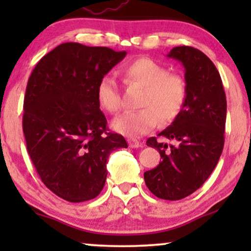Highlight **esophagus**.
I'll return each instance as SVG.
<instances>
[{
    "label": "esophagus",
    "mask_w": 251,
    "mask_h": 251,
    "mask_svg": "<svg viewBox=\"0 0 251 251\" xmlns=\"http://www.w3.org/2000/svg\"><path fill=\"white\" fill-rule=\"evenodd\" d=\"M127 143H128L129 148H132V149H138L142 146V143L138 142V140H135V139H128Z\"/></svg>",
    "instance_id": "34e87169"
}]
</instances>
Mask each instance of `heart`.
Returning a JSON list of instances; mask_svg holds the SVG:
<instances>
[{"instance_id": "heart-1", "label": "heart", "mask_w": 251, "mask_h": 251, "mask_svg": "<svg viewBox=\"0 0 251 251\" xmlns=\"http://www.w3.org/2000/svg\"><path fill=\"white\" fill-rule=\"evenodd\" d=\"M124 81L142 88L138 107L113 120L112 127L118 133L135 138L151 131L160 124H169L180 114L188 97L184 77L170 73L165 66L149 57H139L127 63L122 71ZM97 99L100 107L116 114L122 107L119 87L113 77L103 76L97 85Z\"/></svg>"}]
</instances>
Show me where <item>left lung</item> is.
Returning a JSON list of instances; mask_svg holds the SVG:
<instances>
[{
	"instance_id": "8db88e82",
	"label": "left lung",
	"mask_w": 251,
	"mask_h": 251,
	"mask_svg": "<svg viewBox=\"0 0 251 251\" xmlns=\"http://www.w3.org/2000/svg\"><path fill=\"white\" fill-rule=\"evenodd\" d=\"M168 56L183 63L188 97L179 116L158 134L175 144L158 142L155 137L146 142L159 151L163 160L146 171L144 179L158 198L178 201L200 189L220 160L226 98L217 68L203 51L179 46Z\"/></svg>"
}]
</instances>
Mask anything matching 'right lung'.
Returning <instances> with one entry per match:
<instances>
[{
	"instance_id": "add662e5",
	"label": "right lung",
	"mask_w": 251,
	"mask_h": 251,
	"mask_svg": "<svg viewBox=\"0 0 251 251\" xmlns=\"http://www.w3.org/2000/svg\"><path fill=\"white\" fill-rule=\"evenodd\" d=\"M126 51L66 42L37 62L24 101L27 151L46 186L65 201L96 198L105 185L108 155L127 148L107 131L97 85Z\"/></svg>"
}]
</instances>
